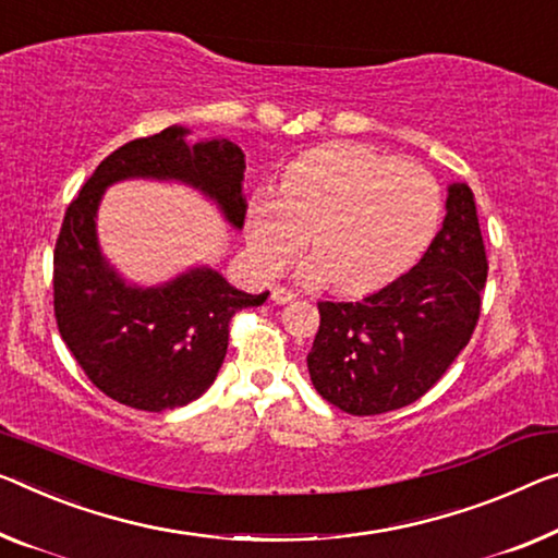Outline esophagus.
Listing matches in <instances>:
<instances>
[{
	"label": "esophagus",
	"mask_w": 558,
	"mask_h": 558,
	"mask_svg": "<svg viewBox=\"0 0 558 558\" xmlns=\"http://www.w3.org/2000/svg\"><path fill=\"white\" fill-rule=\"evenodd\" d=\"M296 299V294L291 289H284V287H274L271 289V302L274 304H289V302H294Z\"/></svg>",
	"instance_id": "34e87169"
}]
</instances>
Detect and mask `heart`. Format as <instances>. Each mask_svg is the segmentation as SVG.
Returning <instances> with one entry per match:
<instances>
[{"label":"heart","mask_w":558,"mask_h":558,"mask_svg":"<svg viewBox=\"0 0 558 558\" xmlns=\"http://www.w3.org/2000/svg\"><path fill=\"white\" fill-rule=\"evenodd\" d=\"M441 190L426 169L362 144H327L291 161L279 196L246 209L256 267L277 274L304 252L312 281L368 294L414 267L439 229Z\"/></svg>","instance_id":"1"}]
</instances>
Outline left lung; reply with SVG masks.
<instances>
[{
  "instance_id": "left-lung-1",
  "label": "left lung",
  "mask_w": 558,
  "mask_h": 558,
  "mask_svg": "<svg viewBox=\"0 0 558 558\" xmlns=\"http://www.w3.org/2000/svg\"><path fill=\"white\" fill-rule=\"evenodd\" d=\"M486 271L474 194L451 184L444 225L414 269L362 302H319L306 356L314 389L354 416L414 404L469 344Z\"/></svg>"
}]
</instances>
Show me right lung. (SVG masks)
<instances>
[{"label": "right lung", "instance_id": "right-lung-1", "mask_svg": "<svg viewBox=\"0 0 558 558\" xmlns=\"http://www.w3.org/2000/svg\"><path fill=\"white\" fill-rule=\"evenodd\" d=\"M186 134L174 124L111 151L66 207L54 246V316L64 344L94 387L142 411L199 399L227 356L231 316L269 296L246 294L209 267L159 287L126 284L101 254L99 202L124 179L190 184L231 227H244V151L229 140L190 144Z\"/></svg>", "mask_w": 558, "mask_h": 558}]
</instances>
